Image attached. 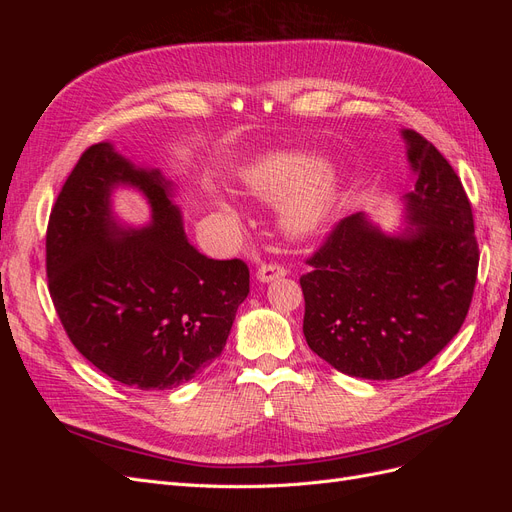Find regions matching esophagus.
Here are the masks:
<instances>
[{"label": "esophagus", "instance_id": "esophagus-1", "mask_svg": "<svg viewBox=\"0 0 512 512\" xmlns=\"http://www.w3.org/2000/svg\"><path fill=\"white\" fill-rule=\"evenodd\" d=\"M286 269L280 267V265H262L258 267L256 271V280L262 282V284H269L273 280H280V277H286Z\"/></svg>", "mask_w": 512, "mask_h": 512}]
</instances>
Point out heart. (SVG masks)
<instances>
[{
	"label": "heart",
	"mask_w": 512,
	"mask_h": 512,
	"mask_svg": "<svg viewBox=\"0 0 512 512\" xmlns=\"http://www.w3.org/2000/svg\"><path fill=\"white\" fill-rule=\"evenodd\" d=\"M241 183L252 198L282 205L280 226L292 241H307L327 226L339 203L342 183L322 156L307 149L269 151L241 170ZM213 205L226 218H237L232 200L211 194Z\"/></svg>",
	"instance_id": "b5f03b06"
}]
</instances>
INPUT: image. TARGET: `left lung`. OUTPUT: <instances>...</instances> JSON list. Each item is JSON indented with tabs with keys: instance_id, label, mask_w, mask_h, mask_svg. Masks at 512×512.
<instances>
[{
	"instance_id": "1",
	"label": "left lung",
	"mask_w": 512,
	"mask_h": 512,
	"mask_svg": "<svg viewBox=\"0 0 512 512\" xmlns=\"http://www.w3.org/2000/svg\"><path fill=\"white\" fill-rule=\"evenodd\" d=\"M414 190L404 228L354 213L309 258L301 277L307 346L342 374L395 380L427 365L459 333L478 271L472 207L442 153L401 130Z\"/></svg>"
}]
</instances>
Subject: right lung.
<instances>
[{
	"instance_id": "obj_1",
	"label": "right lung",
	"mask_w": 512,
	"mask_h": 512,
	"mask_svg": "<svg viewBox=\"0 0 512 512\" xmlns=\"http://www.w3.org/2000/svg\"><path fill=\"white\" fill-rule=\"evenodd\" d=\"M119 187L150 207L143 227L112 207ZM177 185L113 143L89 147L61 188L46 230V275L74 348L102 374L166 391L222 354L250 292L241 260L200 254L183 230Z\"/></svg>"
}]
</instances>
